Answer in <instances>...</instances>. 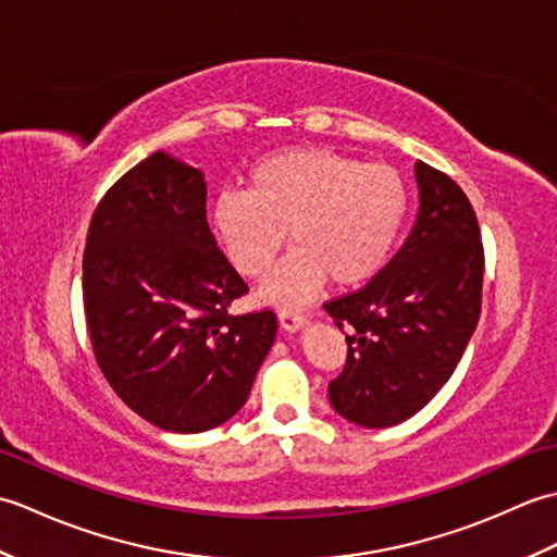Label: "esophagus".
<instances>
[{"label": "esophagus", "instance_id": "esophagus-1", "mask_svg": "<svg viewBox=\"0 0 557 557\" xmlns=\"http://www.w3.org/2000/svg\"><path fill=\"white\" fill-rule=\"evenodd\" d=\"M280 325L287 330V333H297L299 327L306 325V315L301 311H294V309H285L280 311Z\"/></svg>", "mask_w": 557, "mask_h": 557}]
</instances>
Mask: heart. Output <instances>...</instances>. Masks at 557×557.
Here are the masks:
<instances>
[{
    "mask_svg": "<svg viewBox=\"0 0 557 557\" xmlns=\"http://www.w3.org/2000/svg\"><path fill=\"white\" fill-rule=\"evenodd\" d=\"M407 208V184L389 164L292 148L256 162L248 191L220 194L210 222L224 256L246 277L268 275L289 232L297 248L265 280L260 299L299 306L327 277L354 287L381 272Z\"/></svg>",
    "mask_w": 557,
    "mask_h": 557,
    "instance_id": "1",
    "label": "heart"
}]
</instances>
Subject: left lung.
<instances>
[{"instance_id": "left-lung-1", "label": "left lung", "mask_w": 557, "mask_h": 557, "mask_svg": "<svg viewBox=\"0 0 557 557\" xmlns=\"http://www.w3.org/2000/svg\"><path fill=\"white\" fill-rule=\"evenodd\" d=\"M419 215L405 246L369 285L325 301L347 327V363L330 381L339 417L387 429L435 397L465 354L481 315L483 244L467 194L417 162Z\"/></svg>"}]
</instances>
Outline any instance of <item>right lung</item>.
Listing matches in <instances>:
<instances>
[{
    "mask_svg": "<svg viewBox=\"0 0 557 557\" xmlns=\"http://www.w3.org/2000/svg\"><path fill=\"white\" fill-rule=\"evenodd\" d=\"M200 170L152 152L102 196L83 251L92 354L126 407L172 433L232 419L277 333L270 309L230 304L248 285L206 218Z\"/></svg>",
    "mask_w": 557,
    "mask_h": 557,
    "instance_id": "1",
    "label": "right lung"
}]
</instances>
